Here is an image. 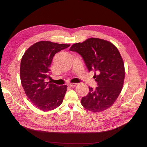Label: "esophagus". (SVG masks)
Returning a JSON list of instances; mask_svg holds the SVG:
<instances>
[{
	"label": "esophagus",
	"instance_id": "obj_1",
	"mask_svg": "<svg viewBox=\"0 0 147 147\" xmlns=\"http://www.w3.org/2000/svg\"><path fill=\"white\" fill-rule=\"evenodd\" d=\"M77 84H78V83H70L68 84V86L69 87H74L77 85Z\"/></svg>",
	"mask_w": 147,
	"mask_h": 147
}]
</instances>
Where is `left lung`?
I'll use <instances>...</instances> for the list:
<instances>
[{
    "instance_id": "left-lung-1",
    "label": "left lung",
    "mask_w": 147,
    "mask_h": 147,
    "mask_svg": "<svg viewBox=\"0 0 147 147\" xmlns=\"http://www.w3.org/2000/svg\"><path fill=\"white\" fill-rule=\"evenodd\" d=\"M71 51L83 57L89 71H96L95 89L89 87L88 94L81 104L93 113H100L111 107L120 95L125 77V64L120 53L111 42L99 38H89L73 44Z\"/></svg>"
}]
</instances>
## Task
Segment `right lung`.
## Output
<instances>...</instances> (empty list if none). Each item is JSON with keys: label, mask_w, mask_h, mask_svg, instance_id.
<instances>
[{"label": "right lung", "mask_w": 147, "mask_h": 147, "mask_svg": "<svg viewBox=\"0 0 147 147\" xmlns=\"http://www.w3.org/2000/svg\"><path fill=\"white\" fill-rule=\"evenodd\" d=\"M70 45L40 41L32 45L23 55L20 64L22 86L29 99L42 111L57 109L63 101L67 85L58 86L46 81L55 53Z\"/></svg>", "instance_id": "1"}]
</instances>
